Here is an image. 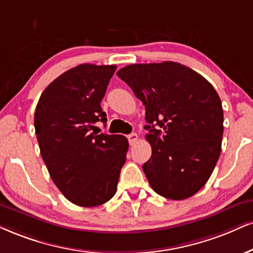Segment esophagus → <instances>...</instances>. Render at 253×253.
<instances>
[{
	"mask_svg": "<svg viewBox=\"0 0 253 253\" xmlns=\"http://www.w3.org/2000/svg\"><path fill=\"white\" fill-rule=\"evenodd\" d=\"M127 139H129L130 145H133L137 142V139H138V136H137V133L132 132L130 133V135H127Z\"/></svg>",
	"mask_w": 253,
	"mask_h": 253,
	"instance_id": "obj_1",
	"label": "esophagus"
}]
</instances>
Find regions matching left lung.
Returning <instances> with one entry per match:
<instances>
[{"label":"left lung","mask_w":253,"mask_h":253,"mask_svg":"<svg viewBox=\"0 0 253 253\" xmlns=\"http://www.w3.org/2000/svg\"><path fill=\"white\" fill-rule=\"evenodd\" d=\"M145 107L152 155L143 165L158 195L180 201L198 192L222 150L223 108L202 75L177 62L131 64L117 71Z\"/></svg>","instance_id":"1"}]
</instances>
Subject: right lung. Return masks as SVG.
I'll use <instances>...</instances> for the list:
<instances>
[{
  "label": "right lung",
  "mask_w": 253,
  "mask_h": 253,
  "mask_svg": "<svg viewBox=\"0 0 253 253\" xmlns=\"http://www.w3.org/2000/svg\"><path fill=\"white\" fill-rule=\"evenodd\" d=\"M116 68L77 65L52 81L36 105L41 156L52 182L79 207H97L114 197L126 163V137L98 133L93 126L107 122L101 101Z\"/></svg>",
  "instance_id": "1"
}]
</instances>
